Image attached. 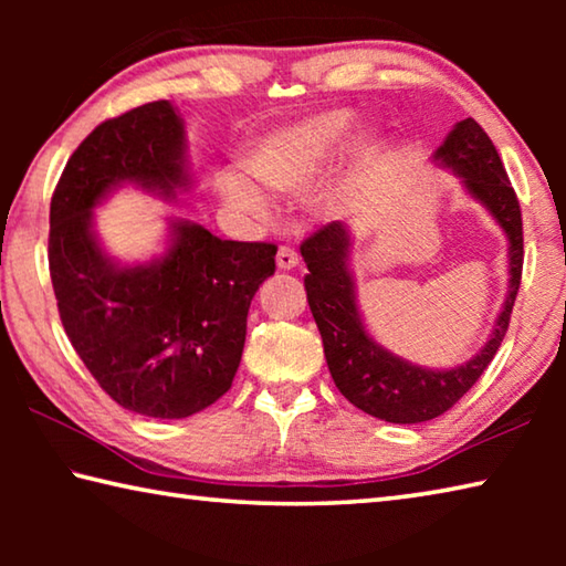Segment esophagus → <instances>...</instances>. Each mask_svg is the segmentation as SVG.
Wrapping results in <instances>:
<instances>
[{"instance_id":"34e87169","label":"esophagus","mask_w":566,"mask_h":566,"mask_svg":"<svg viewBox=\"0 0 566 566\" xmlns=\"http://www.w3.org/2000/svg\"><path fill=\"white\" fill-rule=\"evenodd\" d=\"M300 264V256L292 247H280V252H276V266L280 270H294V266Z\"/></svg>"}]
</instances>
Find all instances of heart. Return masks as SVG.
<instances>
[{
	"label": "heart",
	"mask_w": 566,
	"mask_h": 566,
	"mask_svg": "<svg viewBox=\"0 0 566 566\" xmlns=\"http://www.w3.org/2000/svg\"><path fill=\"white\" fill-rule=\"evenodd\" d=\"M349 129L352 114L344 109L286 124L252 149L247 159L249 175L276 195L302 191L329 167ZM254 181L234 175V171H224L219 177V191L234 212L252 217L256 222H266V219H272V202Z\"/></svg>",
	"instance_id": "heart-1"
}]
</instances>
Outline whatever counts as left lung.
I'll return each mask as SVG.
<instances>
[{
	"mask_svg": "<svg viewBox=\"0 0 566 566\" xmlns=\"http://www.w3.org/2000/svg\"><path fill=\"white\" fill-rule=\"evenodd\" d=\"M434 161L462 177L469 195L490 209L510 239V292L502 314L484 349L462 367L444 371L417 367L395 357L369 337L349 272L352 242L347 224L329 222L302 242V256L310 270L304 276L306 302L319 327L334 385L354 407L395 424H417L444 415L474 387L500 349L522 282L524 237L520 199L486 132L472 117L462 119L434 151Z\"/></svg>",
	"mask_w": 566,
	"mask_h": 566,
	"instance_id": "obj_1",
	"label": "left lung"
}]
</instances>
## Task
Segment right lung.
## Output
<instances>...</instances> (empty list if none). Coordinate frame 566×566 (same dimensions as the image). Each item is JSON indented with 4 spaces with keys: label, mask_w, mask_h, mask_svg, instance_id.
<instances>
[{
    "label": "right lung",
    "mask_w": 566,
    "mask_h": 566,
    "mask_svg": "<svg viewBox=\"0 0 566 566\" xmlns=\"http://www.w3.org/2000/svg\"><path fill=\"white\" fill-rule=\"evenodd\" d=\"M134 185L175 199L191 185L185 124L167 99L102 122L66 161L50 207V274L74 352L119 407L185 419L232 387L247 314L276 247L171 222L169 249L124 266L104 254L92 209Z\"/></svg>",
    "instance_id": "1"
}]
</instances>
